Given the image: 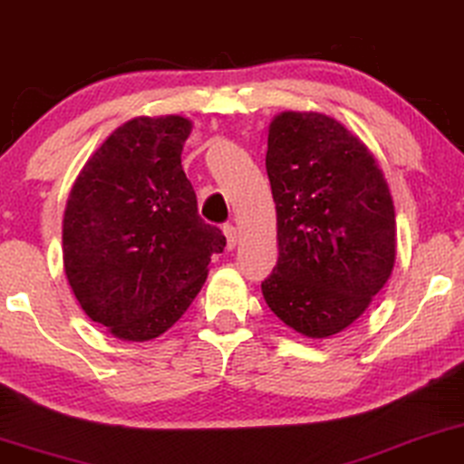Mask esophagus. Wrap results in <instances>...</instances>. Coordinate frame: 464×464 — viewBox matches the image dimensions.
<instances>
[{"mask_svg":"<svg viewBox=\"0 0 464 464\" xmlns=\"http://www.w3.org/2000/svg\"><path fill=\"white\" fill-rule=\"evenodd\" d=\"M222 233H225V237H227V250H233L237 246V228L233 227V225H225L222 227Z\"/></svg>","mask_w":464,"mask_h":464,"instance_id":"esophagus-1","label":"esophagus"}]
</instances>
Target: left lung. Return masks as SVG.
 <instances>
[{
	"instance_id": "1",
	"label": "left lung",
	"mask_w": 464,
	"mask_h": 464,
	"mask_svg": "<svg viewBox=\"0 0 464 464\" xmlns=\"http://www.w3.org/2000/svg\"><path fill=\"white\" fill-rule=\"evenodd\" d=\"M267 176L277 265L265 304L312 339L337 335L384 288L397 256L391 188L365 141L323 112L274 116Z\"/></svg>"
}]
</instances>
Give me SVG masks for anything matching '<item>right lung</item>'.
<instances>
[{
	"mask_svg": "<svg viewBox=\"0 0 464 464\" xmlns=\"http://www.w3.org/2000/svg\"><path fill=\"white\" fill-rule=\"evenodd\" d=\"M193 122L138 116L91 154L63 212V269L92 323L122 342H150L171 329L227 246L197 214L182 169Z\"/></svg>",
	"mask_w": 464,
	"mask_h": 464,
	"instance_id": "1",
	"label": "right lung"
}]
</instances>
